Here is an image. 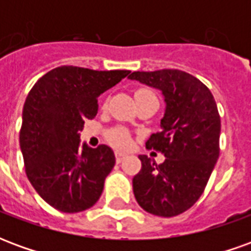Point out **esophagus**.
Returning a JSON list of instances; mask_svg holds the SVG:
<instances>
[{
    "instance_id": "34e87169",
    "label": "esophagus",
    "mask_w": 251,
    "mask_h": 251,
    "mask_svg": "<svg viewBox=\"0 0 251 251\" xmlns=\"http://www.w3.org/2000/svg\"><path fill=\"white\" fill-rule=\"evenodd\" d=\"M125 157H126V154H124V153H120V152L115 153V161H117V163H121V161H122Z\"/></svg>"
}]
</instances>
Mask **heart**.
<instances>
[{
	"instance_id": "heart-1",
	"label": "heart",
	"mask_w": 251,
	"mask_h": 251,
	"mask_svg": "<svg viewBox=\"0 0 251 251\" xmlns=\"http://www.w3.org/2000/svg\"><path fill=\"white\" fill-rule=\"evenodd\" d=\"M140 95H153V93L147 88H140V90H137L136 97H140ZM107 138L111 142V145L117 149H126L130 145V134L126 129H122V127H117V129L110 130Z\"/></svg>"
}]
</instances>
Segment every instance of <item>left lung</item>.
<instances>
[{
    "label": "left lung",
    "instance_id": "1",
    "mask_svg": "<svg viewBox=\"0 0 251 251\" xmlns=\"http://www.w3.org/2000/svg\"><path fill=\"white\" fill-rule=\"evenodd\" d=\"M129 79L160 90L165 102L161 130L147 141V148L164 153L165 160L157 165L140 156L141 171L133 177L137 203L153 215H179L201 196L219 157L215 99L199 79L180 70L137 71Z\"/></svg>",
    "mask_w": 251,
    "mask_h": 251
}]
</instances>
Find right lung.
I'll return each instance as SVG.
<instances>
[{
    "label": "right lung",
    "mask_w": 251,
    "mask_h": 251,
    "mask_svg": "<svg viewBox=\"0 0 251 251\" xmlns=\"http://www.w3.org/2000/svg\"><path fill=\"white\" fill-rule=\"evenodd\" d=\"M130 74L62 66L41 76L25 99L20 148L36 192L62 212H80L102 195L114 168L111 148L80 144L86 120L98 113V97Z\"/></svg>",
    "instance_id": "right-lung-1"
}]
</instances>
